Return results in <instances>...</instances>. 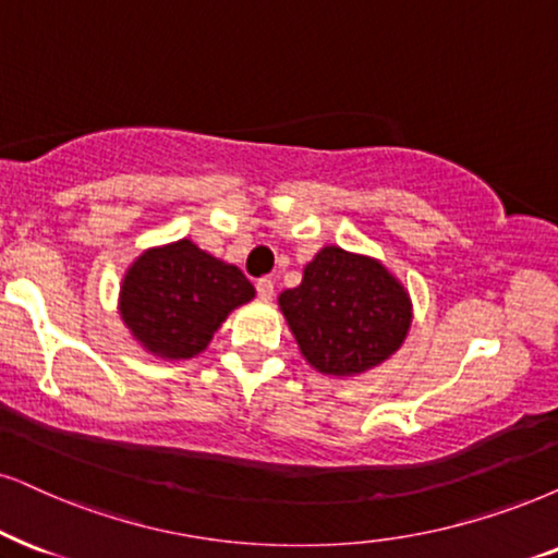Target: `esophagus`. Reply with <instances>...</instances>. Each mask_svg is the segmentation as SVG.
<instances>
[{
	"mask_svg": "<svg viewBox=\"0 0 558 558\" xmlns=\"http://www.w3.org/2000/svg\"><path fill=\"white\" fill-rule=\"evenodd\" d=\"M272 293H275L272 280H270V278H259V280H257V295H259V299L270 301Z\"/></svg>",
	"mask_w": 558,
	"mask_h": 558,
	"instance_id": "obj_1",
	"label": "esophagus"
}]
</instances>
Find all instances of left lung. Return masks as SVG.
Returning a JSON list of instances; mask_svg holds the SVG:
<instances>
[{"label":"left lung","mask_w":558,"mask_h":558,"mask_svg":"<svg viewBox=\"0 0 558 558\" xmlns=\"http://www.w3.org/2000/svg\"><path fill=\"white\" fill-rule=\"evenodd\" d=\"M303 361L322 376L350 378L386 363L412 327V295L380 259L327 244L278 295Z\"/></svg>","instance_id":"left-lung-1"}]
</instances>
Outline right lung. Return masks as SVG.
I'll use <instances>...</instances> for the list:
<instances>
[{
    "label": "right lung",
    "instance_id": "obj_1",
    "mask_svg": "<svg viewBox=\"0 0 558 558\" xmlns=\"http://www.w3.org/2000/svg\"><path fill=\"white\" fill-rule=\"evenodd\" d=\"M255 299L236 265L193 239L149 246L121 280L118 314L138 348L159 361H190L208 348L234 308Z\"/></svg>",
    "mask_w": 558,
    "mask_h": 558
}]
</instances>
